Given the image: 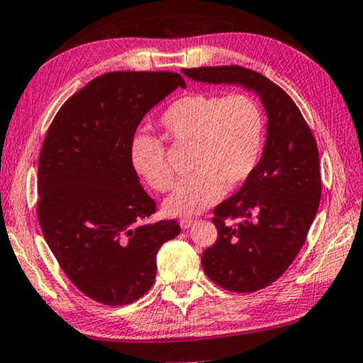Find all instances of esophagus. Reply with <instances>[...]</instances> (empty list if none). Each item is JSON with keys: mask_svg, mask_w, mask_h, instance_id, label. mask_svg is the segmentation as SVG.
<instances>
[{"mask_svg": "<svg viewBox=\"0 0 363 363\" xmlns=\"http://www.w3.org/2000/svg\"><path fill=\"white\" fill-rule=\"evenodd\" d=\"M194 222H196V219H193V217H183V219H180V227L189 228L194 224Z\"/></svg>", "mask_w": 363, "mask_h": 363, "instance_id": "obj_1", "label": "esophagus"}]
</instances>
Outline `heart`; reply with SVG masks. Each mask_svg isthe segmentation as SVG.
<instances>
[{"label":"heart","mask_w":363,"mask_h":363,"mask_svg":"<svg viewBox=\"0 0 363 363\" xmlns=\"http://www.w3.org/2000/svg\"><path fill=\"white\" fill-rule=\"evenodd\" d=\"M159 125L167 141L191 146V175L178 183L164 203L170 216H193L208 209L224 191L243 185L259 160L264 118L258 104L245 94H185L164 110ZM130 159L155 191L174 186L162 139L138 131L130 143Z\"/></svg>","instance_id":"1"}]
</instances>
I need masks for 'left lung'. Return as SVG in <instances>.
Returning <instances> with one entry per match:
<instances>
[{
  "label": "left lung",
  "instance_id": "obj_1",
  "mask_svg": "<svg viewBox=\"0 0 363 363\" xmlns=\"http://www.w3.org/2000/svg\"><path fill=\"white\" fill-rule=\"evenodd\" d=\"M182 72L253 91L266 110L263 155L243 186L214 209L217 240L201 258L206 276L225 291H259L292 264L316 216L321 175L315 138L287 92L259 72L242 66Z\"/></svg>",
  "mask_w": 363,
  "mask_h": 363
}]
</instances>
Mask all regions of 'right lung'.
<instances>
[{
	"label": "right lung",
	"instance_id": "right-lung-1",
	"mask_svg": "<svg viewBox=\"0 0 363 363\" xmlns=\"http://www.w3.org/2000/svg\"><path fill=\"white\" fill-rule=\"evenodd\" d=\"M177 87H185L177 72H107L66 100L47 131L38 224L65 274L99 303L141 298L159 248L180 233L175 220L147 222L155 203L130 159L144 115Z\"/></svg>",
	"mask_w": 363,
	"mask_h": 363
}]
</instances>
